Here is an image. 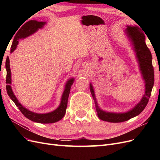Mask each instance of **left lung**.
Returning <instances> with one entry per match:
<instances>
[{"label": "left lung", "instance_id": "8db88e82", "mask_svg": "<svg viewBox=\"0 0 160 160\" xmlns=\"http://www.w3.org/2000/svg\"><path fill=\"white\" fill-rule=\"evenodd\" d=\"M132 48L135 52L139 71L145 83V92L142 99L134 107L126 112L115 113L109 112L101 109L96 99L95 91L91 83L89 84V89L92 97L94 99L95 109L98 118L105 122L111 123L123 122L138 115L146 107L149 98L151 95L152 90L154 84V71L152 66V56L149 49L146 44V37L144 32L139 27L127 25V28L124 31Z\"/></svg>", "mask_w": 160, "mask_h": 160}]
</instances>
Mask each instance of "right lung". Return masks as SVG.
<instances>
[{
    "instance_id": "add662e5",
    "label": "right lung",
    "mask_w": 160,
    "mask_h": 160,
    "mask_svg": "<svg viewBox=\"0 0 160 160\" xmlns=\"http://www.w3.org/2000/svg\"><path fill=\"white\" fill-rule=\"evenodd\" d=\"M46 22L43 21H37L36 20H31L27 22L20 29L18 30L17 33L14 36L13 38V41L12 43L11 52L12 53L14 50L17 49V45L18 44V41L21 38H25L28 37L32 35V34L35 33L39 28H42L46 25ZM5 67L7 69V79H6V88L8 96L12 99L13 102L15 103L17 107L21 111V113L25 115V117L30 119L32 122L40 123H55L58 121L61 120L66 112V109L67 106V101H68L69 95L70 93V89L71 85L74 83L75 79L70 78L66 82L65 85V89L63 93L62 94L61 102L56 109L46 113H38L33 112L28 110L26 108L24 107L21 103L19 102L16 96L14 95L12 88V79H11V71L10 69V60L8 57H7L6 60Z\"/></svg>"
}]
</instances>
